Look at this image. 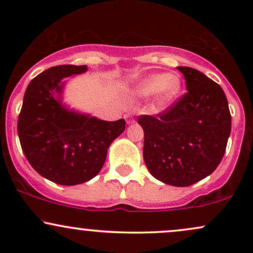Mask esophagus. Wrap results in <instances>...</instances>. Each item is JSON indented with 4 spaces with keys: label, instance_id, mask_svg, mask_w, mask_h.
<instances>
[{
    "label": "esophagus",
    "instance_id": "obj_1",
    "mask_svg": "<svg viewBox=\"0 0 253 253\" xmlns=\"http://www.w3.org/2000/svg\"><path fill=\"white\" fill-rule=\"evenodd\" d=\"M125 120H126V123L128 124V125L135 123V119H134V117H133L132 114H126V115H125Z\"/></svg>",
    "mask_w": 253,
    "mask_h": 253
}]
</instances>
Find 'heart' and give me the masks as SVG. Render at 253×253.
<instances>
[{"instance_id": "b5f03b06", "label": "heart", "mask_w": 253, "mask_h": 253, "mask_svg": "<svg viewBox=\"0 0 253 253\" xmlns=\"http://www.w3.org/2000/svg\"><path fill=\"white\" fill-rule=\"evenodd\" d=\"M181 88L182 81L177 74H153L141 80L132 92L138 97H147L153 94L157 107L164 108L178 96Z\"/></svg>"}]
</instances>
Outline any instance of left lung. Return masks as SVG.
<instances>
[{"instance_id": "left-lung-1", "label": "left lung", "mask_w": 253, "mask_h": 253, "mask_svg": "<svg viewBox=\"0 0 253 253\" xmlns=\"http://www.w3.org/2000/svg\"><path fill=\"white\" fill-rule=\"evenodd\" d=\"M188 92L156 117L140 115L144 161L150 173L173 187L210 176L221 162L231 134V113L219 84L202 72L178 66Z\"/></svg>"}]
</instances>
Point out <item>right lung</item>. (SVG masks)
<instances>
[{
	"label": "right lung",
	"instance_id": "right-lung-1",
	"mask_svg": "<svg viewBox=\"0 0 253 253\" xmlns=\"http://www.w3.org/2000/svg\"><path fill=\"white\" fill-rule=\"evenodd\" d=\"M86 65H58L31 81L17 120L26 158L39 175L62 185L88 182L102 169L109 145L125 130L124 119L104 121L63 103L64 80Z\"/></svg>",
	"mask_w": 253,
	"mask_h": 253
}]
</instances>
